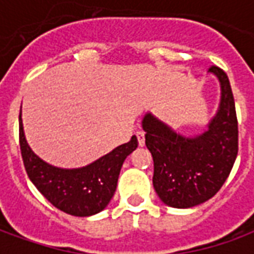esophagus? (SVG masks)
Wrapping results in <instances>:
<instances>
[{"label":"esophagus","mask_w":254,"mask_h":254,"mask_svg":"<svg viewBox=\"0 0 254 254\" xmlns=\"http://www.w3.org/2000/svg\"><path fill=\"white\" fill-rule=\"evenodd\" d=\"M136 136H137V141L140 147H144L145 145V134H144L143 130H138L136 132Z\"/></svg>","instance_id":"esophagus-1"}]
</instances>
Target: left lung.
Returning <instances> with one entry per match:
<instances>
[{"label": "left lung", "mask_w": 254, "mask_h": 254, "mask_svg": "<svg viewBox=\"0 0 254 254\" xmlns=\"http://www.w3.org/2000/svg\"><path fill=\"white\" fill-rule=\"evenodd\" d=\"M220 84V102L207 129L193 137L147 113L145 145L154 159L155 191L166 205L191 208L213 197L227 180L238 154V122L227 74L209 67Z\"/></svg>", "instance_id": "8db88e82"}]
</instances>
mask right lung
I'll return each mask as SVG.
<instances>
[{
  "instance_id": "obj_1",
  "label": "right lung",
  "mask_w": 254,
  "mask_h": 254,
  "mask_svg": "<svg viewBox=\"0 0 254 254\" xmlns=\"http://www.w3.org/2000/svg\"><path fill=\"white\" fill-rule=\"evenodd\" d=\"M21 156L27 174L36 189L58 209L73 216H91L103 211L114 196L118 176L127 159L137 148V137L122 144L98 160L78 169H61L46 163L25 140L19 117Z\"/></svg>"
}]
</instances>
